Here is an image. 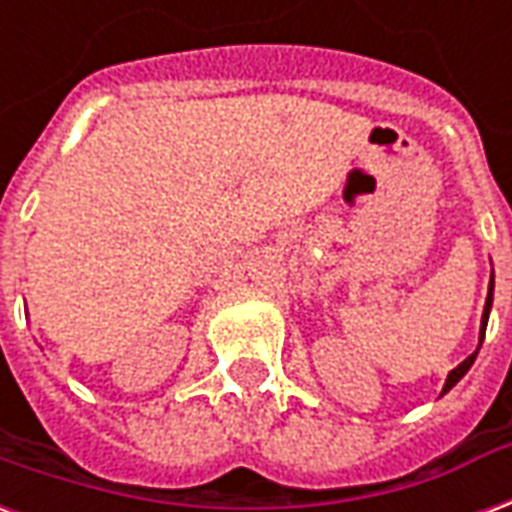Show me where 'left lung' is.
Returning a JSON list of instances; mask_svg holds the SVG:
<instances>
[{
    "label": "left lung",
    "instance_id": "left-lung-1",
    "mask_svg": "<svg viewBox=\"0 0 512 512\" xmlns=\"http://www.w3.org/2000/svg\"><path fill=\"white\" fill-rule=\"evenodd\" d=\"M491 290H494V274H491V287H488V298H486V309H483V320H480V344H483V336H486V325H488V312H491V301H494V298H491ZM480 350V347H478ZM478 350L472 352V355H469L467 361L464 363H458L456 369H453V372L448 374V380H445V388H442V393H448L450 388H453V385H456L458 380H461V377H464V374L469 372V366H472V363H475V358H478Z\"/></svg>",
    "mask_w": 512,
    "mask_h": 512
}]
</instances>
